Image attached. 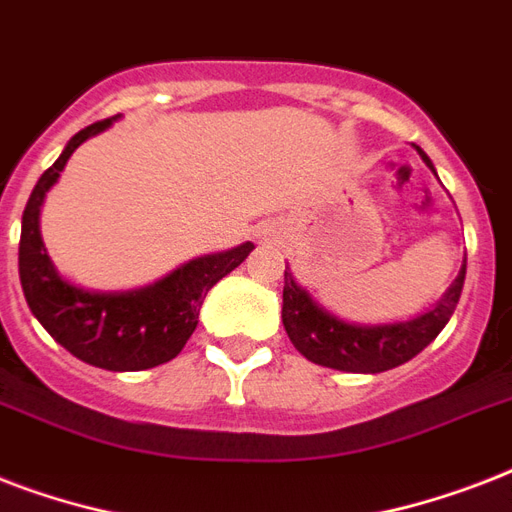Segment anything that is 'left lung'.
<instances>
[{"label":"left lung","instance_id":"obj_1","mask_svg":"<svg viewBox=\"0 0 512 512\" xmlns=\"http://www.w3.org/2000/svg\"><path fill=\"white\" fill-rule=\"evenodd\" d=\"M414 148L422 162L428 164V170L436 175L430 156L420 146ZM465 268H468V257L462 260L460 273L449 284L444 297L420 316L409 321H393V324H353V321H345L327 311L292 276L287 265L281 321H284L292 345L313 364L358 374L388 372L393 366L406 364L409 358L417 356L441 335V329L452 319L454 308L460 303Z\"/></svg>","mask_w":512,"mask_h":512}]
</instances>
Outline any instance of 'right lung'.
Wrapping results in <instances>:
<instances>
[{"label": "right lung", "mask_w": 512, "mask_h": 512, "mask_svg": "<svg viewBox=\"0 0 512 512\" xmlns=\"http://www.w3.org/2000/svg\"><path fill=\"white\" fill-rule=\"evenodd\" d=\"M116 119L119 116L76 132L58 162L36 180L20 223L18 271L31 313L71 356L108 372H140L167 364L183 350L199 324L209 289L239 268L255 244L244 241L225 252L193 257L154 284L124 292L84 289L68 281L44 247L39 231L42 204L76 148L106 132Z\"/></svg>", "instance_id": "1"}]
</instances>
